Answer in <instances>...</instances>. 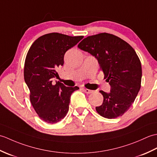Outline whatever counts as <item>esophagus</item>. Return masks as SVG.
<instances>
[{
  "instance_id": "obj_1",
  "label": "esophagus",
  "mask_w": 157,
  "mask_h": 157,
  "mask_svg": "<svg viewBox=\"0 0 157 157\" xmlns=\"http://www.w3.org/2000/svg\"><path fill=\"white\" fill-rule=\"evenodd\" d=\"M82 89L83 91H84L86 93H87V94H90V93H92V90H89V89H85V88H82Z\"/></svg>"
}]
</instances>
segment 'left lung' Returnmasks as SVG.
Listing matches in <instances>:
<instances>
[{"instance_id":"obj_1","label":"left lung","mask_w":157,"mask_h":157,"mask_svg":"<svg viewBox=\"0 0 157 157\" xmlns=\"http://www.w3.org/2000/svg\"><path fill=\"white\" fill-rule=\"evenodd\" d=\"M78 48L97 59L104 78L111 85L109 93L99 91L103 102L95 107L97 112L108 119L123 116L141 86V62L134 48L119 37L107 33L86 37Z\"/></svg>"}]
</instances>
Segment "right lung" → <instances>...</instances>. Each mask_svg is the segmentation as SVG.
<instances>
[{
  "label": "right lung",
  "mask_w": 157,
  "mask_h": 157,
  "mask_svg": "<svg viewBox=\"0 0 157 157\" xmlns=\"http://www.w3.org/2000/svg\"><path fill=\"white\" fill-rule=\"evenodd\" d=\"M83 36L50 33L40 37L31 45L24 65V79L29 89V99L37 116L48 124H56L67 116L71 94L78 86L68 87L52 83L58 77L56 69L64 64V54Z\"/></svg>",
  "instance_id": "right-lung-1"
}]
</instances>
